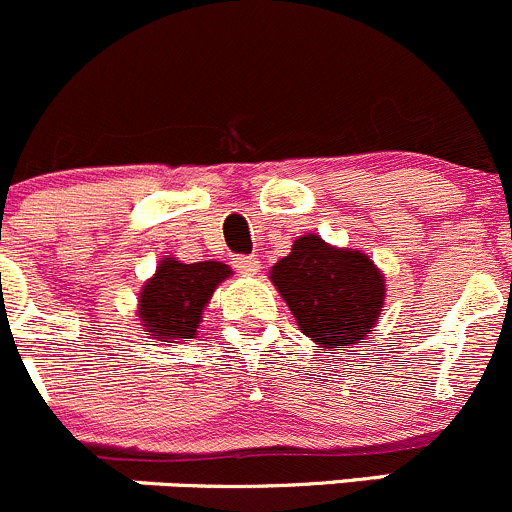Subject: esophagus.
I'll return each instance as SVG.
<instances>
[{
	"label": "esophagus",
	"mask_w": 512,
	"mask_h": 512,
	"mask_svg": "<svg viewBox=\"0 0 512 512\" xmlns=\"http://www.w3.org/2000/svg\"><path fill=\"white\" fill-rule=\"evenodd\" d=\"M234 268L241 276H254V273H258V268H261V261L256 256H239L234 261Z\"/></svg>",
	"instance_id": "esophagus-1"
}]
</instances>
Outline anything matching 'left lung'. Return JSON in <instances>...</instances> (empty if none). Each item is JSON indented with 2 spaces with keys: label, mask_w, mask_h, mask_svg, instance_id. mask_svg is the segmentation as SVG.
<instances>
[{
  "label": "left lung",
  "mask_w": 512,
  "mask_h": 512,
  "mask_svg": "<svg viewBox=\"0 0 512 512\" xmlns=\"http://www.w3.org/2000/svg\"><path fill=\"white\" fill-rule=\"evenodd\" d=\"M271 281L318 348L363 341L383 308V276L368 256L301 236L273 266Z\"/></svg>",
  "instance_id": "8db88e82"
}]
</instances>
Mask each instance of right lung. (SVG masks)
Wrapping results in <instances>:
<instances>
[{
    "label": "right lung",
    "instance_id": "right-lung-1",
    "mask_svg": "<svg viewBox=\"0 0 512 512\" xmlns=\"http://www.w3.org/2000/svg\"><path fill=\"white\" fill-rule=\"evenodd\" d=\"M229 273V266L219 261H161L139 298V318L146 331L166 343L171 338H194L201 311Z\"/></svg>",
    "mask_w": 512,
    "mask_h": 512
}]
</instances>
